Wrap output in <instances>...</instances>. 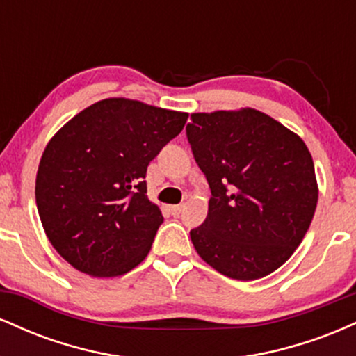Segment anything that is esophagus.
<instances>
[{
	"mask_svg": "<svg viewBox=\"0 0 356 356\" xmlns=\"http://www.w3.org/2000/svg\"><path fill=\"white\" fill-rule=\"evenodd\" d=\"M182 204H177V206H170L169 207V211H170V214H174V216H179L182 212Z\"/></svg>",
	"mask_w": 356,
	"mask_h": 356,
	"instance_id": "34e87169",
	"label": "esophagus"
}]
</instances>
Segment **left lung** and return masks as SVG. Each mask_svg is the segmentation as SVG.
<instances>
[{
  "label": "left lung",
  "instance_id": "1",
  "mask_svg": "<svg viewBox=\"0 0 356 356\" xmlns=\"http://www.w3.org/2000/svg\"><path fill=\"white\" fill-rule=\"evenodd\" d=\"M187 140L211 187L209 211L191 231L220 275L252 281L283 266L318 202L312 154L300 136L254 108L192 113Z\"/></svg>",
  "mask_w": 356,
  "mask_h": 356
}]
</instances>
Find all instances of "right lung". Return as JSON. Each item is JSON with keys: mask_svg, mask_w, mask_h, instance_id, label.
<instances>
[{"mask_svg": "<svg viewBox=\"0 0 356 356\" xmlns=\"http://www.w3.org/2000/svg\"><path fill=\"white\" fill-rule=\"evenodd\" d=\"M186 112L105 99L67 122L36 172V207L65 261L93 277L122 276L152 246L164 222L147 197V165L181 134Z\"/></svg>", "mask_w": 356, "mask_h": 356, "instance_id": "right-lung-1", "label": "right lung"}]
</instances>
